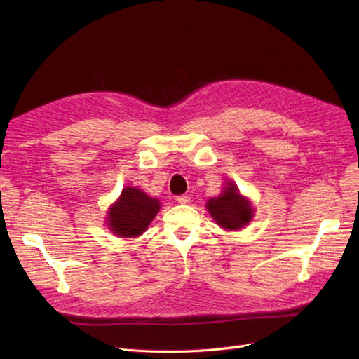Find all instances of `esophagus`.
Here are the masks:
<instances>
[{"label":"esophagus","instance_id":"34e87169","mask_svg":"<svg viewBox=\"0 0 359 359\" xmlns=\"http://www.w3.org/2000/svg\"><path fill=\"white\" fill-rule=\"evenodd\" d=\"M189 201H191L189 195H180V196H177V202L179 203H189Z\"/></svg>","mask_w":359,"mask_h":359}]
</instances>
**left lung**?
I'll return each instance as SVG.
<instances>
[{
	"mask_svg": "<svg viewBox=\"0 0 359 359\" xmlns=\"http://www.w3.org/2000/svg\"><path fill=\"white\" fill-rule=\"evenodd\" d=\"M206 208L217 224L227 230H240L253 218L252 205L240 196L233 182L229 183L219 196L210 199Z\"/></svg>",
	"mask_w": 359,
	"mask_h": 359,
	"instance_id": "1",
	"label": "left lung"
}]
</instances>
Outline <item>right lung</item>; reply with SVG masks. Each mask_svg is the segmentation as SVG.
<instances>
[{
    "instance_id": "obj_1",
    "label": "right lung",
    "mask_w": 359,
    "mask_h": 359,
    "mask_svg": "<svg viewBox=\"0 0 359 359\" xmlns=\"http://www.w3.org/2000/svg\"><path fill=\"white\" fill-rule=\"evenodd\" d=\"M158 211V199L147 196L137 187H125L119 201L110 208L109 227L119 237H137L147 230Z\"/></svg>"
}]
</instances>
